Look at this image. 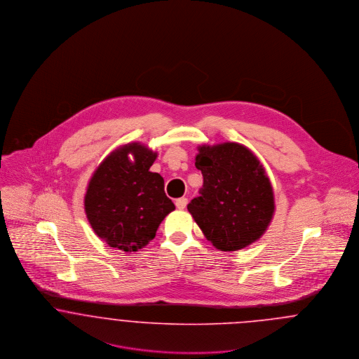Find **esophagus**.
Here are the masks:
<instances>
[{"mask_svg": "<svg viewBox=\"0 0 359 359\" xmlns=\"http://www.w3.org/2000/svg\"><path fill=\"white\" fill-rule=\"evenodd\" d=\"M187 198H179V199H176L175 205H176V207H177L179 210H183V208H186V205H187Z\"/></svg>", "mask_w": 359, "mask_h": 359, "instance_id": "esophagus-1", "label": "esophagus"}]
</instances>
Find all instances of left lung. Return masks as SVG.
Returning a JSON list of instances; mask_svg holds the SVG:
<instances>
[{"mask_svg": "<svg viewBox=\"0 0 359 359\" xmlns=\"http://www.w3.org/2000/svg\"><path fill=\"white\" fill-rule=\"evenodd\" d=\"M195 167L203 175L201 196L187 208L218 250L249 246L266 231L274 214L273 188L259 160L237 142L202 145Z\"/></svg>", "mask_w": 359, "mask_h": 359, "instance_id": "obj_1", "label": "left lung"}]
</instances>
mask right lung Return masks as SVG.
<instances>
[{
	"instance_id": "right-lung-1",
	"label": "right lung",
	"mask_w": 359,
	"mask_h": 359,
	"mask_svg": "<svg viewBox=\"0 0 359 359\" xmlns=\"http://www.w3.org/2000/svg\"><path fill=\"white\" fill-rule=\"evenodd\" d=\"M156 157L138 142L128 144L109 154L91 176L86 217L109 246L137 252L154 238L160 223L175 210L164 192V179L149 171Z\"/></svg>"
}]
</instances>
